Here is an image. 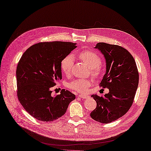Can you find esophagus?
Returning a JSON list of instances; mask_svg holds the SVG:
<instances>
[{
    "label": "esophagus",
    "instance_id": "34e87169",
    "mask_svg": "<svg viewBox=\"0 0 151 151\" xmlns=\"http://www.w3.org/2000/svg\"><path fill=\"white\" fill-rule=\"evenodd\" d=\"M78 97H80V98H81V99H87V98L89 97V96H88V95H82V94H80Z\"/></svg>",
    "mask_w": 151,
    "mask_h": 151
}]
</instances>
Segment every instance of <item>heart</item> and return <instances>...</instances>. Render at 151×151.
Returning a JSON list of instances; mask_svg holds the SVG:
<instances>
[{"mask_svg":"<svg viewBox=\"0 0 151 151\" xmlns=\"http://www.w3.org/2000/svg\"><path fill=\"white\" fill-rule=\"evenodd\" d=\"M78 57L88 67L90 68V74L94 78H98L102 73V60L99 55L91 50H83L78 54ZM73 67V59L70 55L66 56L61 62V68L64 73L68 75L70 73ZM91 84L90 79H78L72 81L67 84V86L69 89L79 91L81 93H85L88 88Z\"/></svg>","mask_w":151,"mask_h":151,"instance_id":"heart-1","label":"heart"}]
</instances>
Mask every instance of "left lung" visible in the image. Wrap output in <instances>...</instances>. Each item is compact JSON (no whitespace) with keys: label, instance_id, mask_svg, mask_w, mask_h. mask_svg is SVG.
I'll use <instances>...</instances> for the list:
<instances>
[{"label":"left lung","instance_id":"8db88e82","mask_svg":"<svg viewBox=\"0 0 151 151\" xmlns=\"http://www.w3.org/2000/svg\"><path fill=\"white\" fill-rule=\"evenodd\" d=\"M98 49L104 56L106 72L100 83L109 93L103 96L92 95L97 107L90 113L91 119L108 124L124 115L133 103L139 74L131 54L125 48L106 43H98Z\"/></svg>","mask_w":151,"mask_h":151}]
</instances>
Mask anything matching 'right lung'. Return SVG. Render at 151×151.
Here are the masks:
<instances>
[{"label":"right lung","mask_w":151,"mask_h":151,"mask_svg":"<svg viewBox=\"0 0 151 151\" xmlns=\"http://www.w3.org/2000/svg\"><path fill=\"white\" fill-rule=\"evenodd\" d=\"M76 47L72 42H40L22 56L16 72L17 97L34 118L43 122L60 118L76 99L74 94L65 89L55 97L51 93L56 82L62 79V60Z\"/></svg>","instance_id":"obj_1"}]
</instances>
